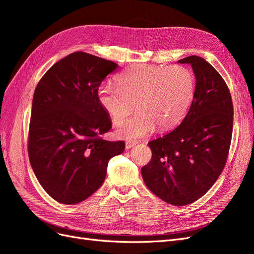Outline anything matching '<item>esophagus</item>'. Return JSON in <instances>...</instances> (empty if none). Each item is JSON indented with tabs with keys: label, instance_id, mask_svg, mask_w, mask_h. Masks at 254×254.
I'll list each match as a JSON object with an SVG mask.
<instances>
[{
	"label": "esophagus",
	"instance_id": "34e87169",
	"mask_svg": "<svg viewBox=\"0 0 254 254\" xmlns=\"http://www.w3.org/2000/svg\"><path fill=\"white\" fill-rule=\"evenodd\" d=\"M135 144H136V142H134V141H127V142H126V148H127V149L131 148L132 146H134Z\"/></svg>",
	"mask_w": 254,
	"mask_h": 254
}]
</instances>
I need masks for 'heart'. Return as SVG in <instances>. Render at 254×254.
Listing matches in <instances>:
<instances>
[{"label":"heart","mask_w":254,"mask_h":254,"mask_svg":"<svg viewBox=\"0 0 254 254\" xmlns=\"http://www.w3.org/2000/svg\"><path fill=\"white\" fill-rule=\"evenodd\" d=\"M118 84L98 88V101L119 126L136 106L138 112L121 125L119 136L127 140L147 135L155 127L173 128L188 111L195 92L194 76L181 65L135 64L119 75Z\"/></svg>","instance_id":"obj_1"}]
</instances>
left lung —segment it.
I'll list each match as a JSON object with an SVG mask.
<instances>
[{
	"label": "left lung",
	"instance_id": "obj_1",
	"mask_svg": "<svg viewBox=\"0 0 254 254\" xmlns=\"http://www.w3.org/2000/svg\"><path fill=\"white\" fill-rule=\"evenodd\" d=\"M196 76L194 97L181 124L148 143L152 156L142 167L147 188L165 202L190 204L201 198L227 163L233 131V104L226 81L199 56L179 60Z\"/></svg>",
	"mask_w": 254,
	"mask_h": 254
}]
</instances>
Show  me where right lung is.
<instances>
[{"label":"right lung","mask_w":254,"mask_h":254,"mask_svg":"<svg viewBox=\"0 0 254 254\" xmlns=\"http://www.w3.org/2000/svg\"><path fill=\"white\" fill-rule=\"evenodd\" d=\"M118 64L84 52L59 60L35 89L28 157L44 190L56 201L78 203L102 186L109 160L125 149L106 141L112 125L98 88Z\"/></svg>","instance_id":"obj_1"}]
</instances>
